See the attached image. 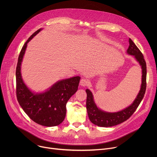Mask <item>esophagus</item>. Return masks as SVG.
I'll list each match as a JSON object with an SVG mask.
<instances>
[{
	"mask_svg": "<svg viewBox=\"0 0 157 157\" xmlns=\"http://www.w3.org/2000/svg\"><path fill=\"white\" fill-rule=\"evenodd\" d=\"M90 84V81L89 79L86 78H82L80 81V85L82 86H87Z\"/></svg>",
	"mask_w": 157,
	"mask_h": 157,
	"instance_id": "esophagus-1",
	"label": "esophagus"
}]
</instances>
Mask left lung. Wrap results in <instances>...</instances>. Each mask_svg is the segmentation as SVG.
Returning <instances> with one entry per match:
<instances>
[{
	"mask_svg": "<svg viewBox=\"0 0 157 157\" xmlns=\"http://www.w3.org/2000/svg\"><path fill=\"white\" fill-rule=\"evenodd\" d=\"M129 47L127 50L128 54L133 55L137 61L139 63L142 69V84L140 90L133 102L126 109L121 110L117 113H106L105 111L101 110L96 106L92 93L86 89V92L87 94L86 99V109L88 117L90 121L100 127H108L114 126L123 122L127 121L130 117L136 110L138 106L140 104L142 99L144 98L145 93L147 87V65L145 60L144 59V55L136 44L133 41L129 38Z\"/></svg>",
	"mask_w": 157,
	"mask_h": 157,
	"instance_id": "obj_1",
	"label": "left lung"
}]
</instances>
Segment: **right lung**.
<instances>
[{
	"mask_svg": "<svg viewBox=\"0 0 157 157\" xmlns=\"http://www.w3.org/2000/svg\"><path fill=\"white\" fill-rule=\"evenodd\" d=\"M41 30L30 36L20 51L16 68V94L19 104L33 121L43 126L53 127L59 125L64 121L66 103L77 91L80 77L58 81L43 93L35 94L30 91L21 78V63L27 43Z\"/></svg>",
	"mask_w": 157,
	"mask_h": 157,
	"instance_id": "add662e5",
	"label": "right lung"
}]
</instances>
